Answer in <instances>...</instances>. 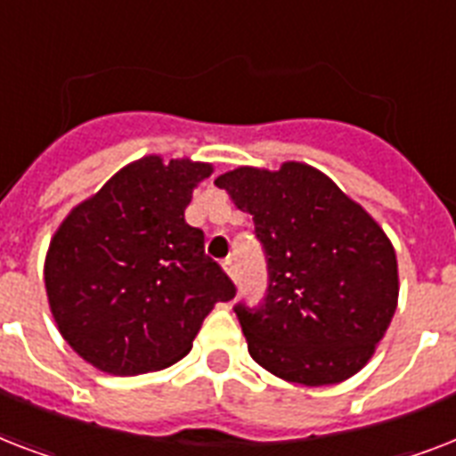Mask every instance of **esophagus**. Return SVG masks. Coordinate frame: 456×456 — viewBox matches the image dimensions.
Here are the masks:
<instances>
[{"instance_id":"34e87169","label":"esophagus","mask_w":456,"mask_h":456,"mask_svg":"<svg viewBox=\"0 0 456 456\" xmlns=\"http://www.w3.org/2000/svg\"><path fill=\"white\" fill-rule=\"evenodd\" d=\"M222 270L227 272L229 279H236V263H234V260H232V257H227V260L222 263Z\"/></svg>"}]
</instances>
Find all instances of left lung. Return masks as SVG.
Instances as JSON below:
<instances>
[{
	"mask_svg": "<svg viewBox=\"0 0 456 456\" xmlns=\"http://www.w3.org/2000/svg\"><path fill=\"white\" fill-rule=\"evenodd\" d=\"M253 215L267 256L263 303L234 307L250 357L300 386L354 376L397 307V257L371 215L324 172L289 160L279 170L236 167L215 179Z\"/></svg>",
	"mask_w": 456,
	"mask_h": 456,
	"instance_id": "1",
	"label": "left lung"
}]
</instances>
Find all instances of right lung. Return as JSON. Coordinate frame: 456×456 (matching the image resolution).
<instances>
[{
  "label": "right lung",
  "mask_w": 456,
  "mask_h": 456,
  "mask_svg": "<svg viewBox=\"0 0 456 456\" xmlns=\"http://www.w3.org/2000/svg\"><path fill=\"white\" fill-rule=\"evenodd\" d=\"M213 175L189 158L144 156L116 172L56 229L45 260L53 322L92 367L137 376L179 362L215 303L236 296L186 224L193 189Z\"/></svg>",
  "instance_id": "1"
}]
</instances>
